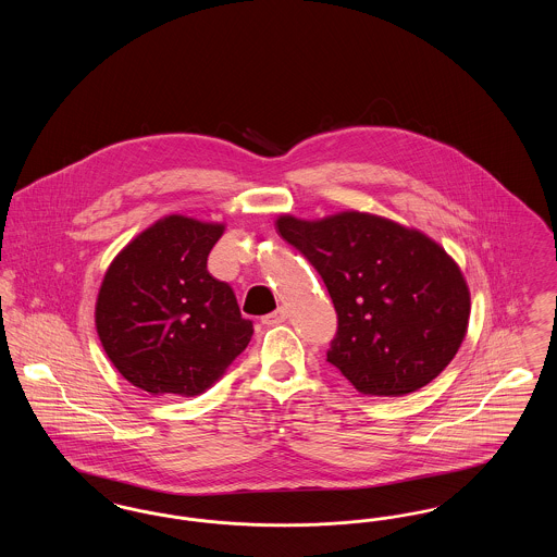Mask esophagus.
<instances>
[{
	"label": "esophagus",
	"instance_id": "esophagus-1",
	"mask_svg": "<svg viewBox=\"0 0 557 557\" xmlns=\"http://www.w3.org/2000/svg\"><path fill=\"white\" fill-rule=\"evenodd\" d=\"M286 318H288L286 309H282V307H280V309H275L273 313H269V315H265V318L261 319V323L267 325V327H271V325H280V323H284Z\"/></svg>",
	"mask_w": 557,
	"mask_h": 557
}]
</instances>
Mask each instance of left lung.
Masks as SVG:
<instances>
[{
  "label": "left lung",
  "instance_id": "obj_1",
  "mask_svg": "<svg viewBox=\"0 0 557 557\" xmlns=\"http://www.w3.org/2000/svg\"><path fill=\"white\" fill-rule=\"evenodd\" d=\"M277 232L330 292L338 327L327 363L359 393L409 395L449 366L468 330L470 292L436 242L366 212L286 214Z\"/></svg>",
  "mask_w": 557,
  "mask_h": 557
}]
</instances>
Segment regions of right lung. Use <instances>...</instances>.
Returning a JSON list of instances; mask_svg holds the SVG:
<instances>
[{
    "mask_svg": "<svg viewBox=\"0 0 557 557\" xmlns=\"http://www.w3.org/2000/svg\"><path fill=\"white\" fill-rule=\"evenodd\" d=\"M223 225L164 216L108 267L96 327L114 368L150 395L196 397L223 377L252 338L209 252Z\"/></svg>",
    "mask_w": 557,
    "mask_h": 557,
    "instance_id": "add662e5",
    "label": "right lung"
}]
</instances>
